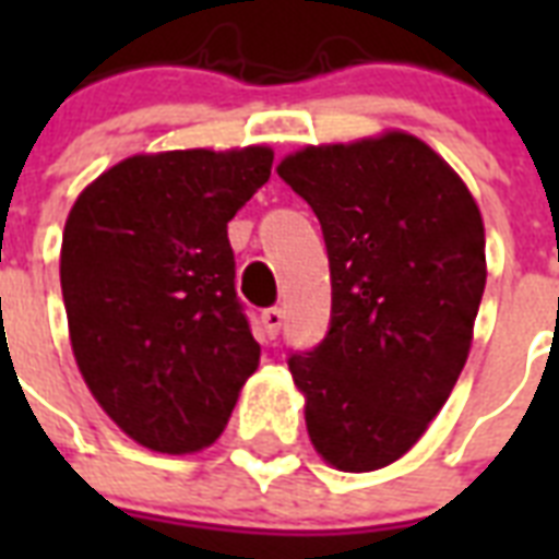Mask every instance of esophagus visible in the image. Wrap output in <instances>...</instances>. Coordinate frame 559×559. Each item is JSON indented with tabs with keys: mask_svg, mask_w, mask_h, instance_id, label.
I'll use <instances>...</instances> for the list:
<instances>
[{
	"mask_svg": "<svg viewBox=\"0 0 559 559\" xmlns=\"http://www.w3.org/2000/svg\"><path fill=\"white\" fill-rule=\"evenodd\" d=\"M261 324H263V333H266V340H275L281 331V324H284V313H281L278 307H270V310H263Z\"/></svg>",
	"mask_w": 559,
	"mask_h": 559,
	"instance_id": "obj_1",
	"label": "esophagus"
}]
</instances>
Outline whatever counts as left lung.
<instances>
[{
	"label": "left lung",
	"mask_w": 559,
	"mask_h": 559,
	"mask_svg": "<svg viewBox=\"0 0 559 559\" xmlns=\"http://www.w3.org/2000/svg\"><path fill=\"white\" fill-rule=\"evenodd\" d=\"M275 170L310 202L331 258V331L289 357L310 443L342 473L389 467L467 362L487 281L478 202L403 130L307 144Z\"/></svg>",
	"instance_id": "left-lung-1"
}]
</instances>
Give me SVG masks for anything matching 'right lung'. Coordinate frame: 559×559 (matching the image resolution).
Returning <instances> with one entry per match:
<instances>
[{"instance_id":"right-lung-1","label":"right lung","mask_w":559,"mask_h":559,"mask_svg":"<svg viewBox=\"0 0 559 559\" xmlns=\"http://www.w3.org/2000/svg\"><path fill=\"white\" fill-rule=\"evenodd\" d=\"M272 147L127 156L74 200L60 246L74 362L112 424L153 452L217 441L258 371L228 219L270 179Z\"/></svg>"}]
</instances>
